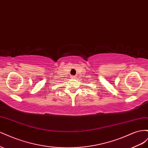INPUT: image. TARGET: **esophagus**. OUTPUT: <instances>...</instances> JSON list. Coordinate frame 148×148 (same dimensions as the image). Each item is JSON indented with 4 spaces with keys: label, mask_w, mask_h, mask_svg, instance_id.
Listing matches in <instances>:
<instances>
[{
    "label": "esophagus",
    "mask_w": 148,
    "mask_h": 148,
    "mask_svg": "<svg viewBox=\"0 0 148 148\" xmlns=\"http://www.w3.org/2000/svg\"><path fill=\"white\" fill-rule=\"evenodd\" d=\"M71 78H72L73 79H76V78H77V77H75V76H73V77H71Z\"/></svg>",
    "instance_id": "esophagus-1"
}]
</instances>
